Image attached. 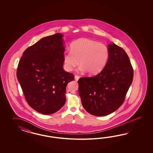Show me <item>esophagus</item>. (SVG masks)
<instances>
[{"mask_svg": "<svg viewBox=\"0 0 153 153\" xmlns=\"http://www.w3.org/2000/svg\"><path fill=\"white\" fill-rule=\"evenodd\" d=\"M79 79V76H78V75H76V76H74V79H75L76 81H78Z\"/></svg>", "mask_w": 153, "mask_h": 153, "instance_id": "1", "label": "esophagus"}]
</instances>
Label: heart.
<instances>
[{
    "label": "heart",
    "mask_w": 153,
    "mask_h": 153,
    "mask_svg": "<svg viewBox=\"0 0 153 153\" xmlns=\"http://www.w3.org/2000/svg\"><path fill=\"white\" fill-rule=\"evenodd\" d=\"M109 57V48L106 44L88 38H80L71 43L70 51L63 53V61L67 71H72L79 62L80 71H87L88 74L94 75L105 67Z\"/></svg>",
    "instance_id": "b5f03b06"
}]
</instances>
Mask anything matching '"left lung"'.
<instances>
[{
	"mask_svg": "<svg viewBox=\"0 0 153 153\" xmlns=\"http://www.w3.org/2000/svg\"><path fill=\"white\" fill-rule=\"evenodd\" d=\"M108 47L110 57L105 67L94 77L78 80L82 104L94 116H107L118 109L134 77L132 66L124 49L115 44Z\"/></svg>",
	"mask_w": 153,
	"mask_h": 153,
	"instance_id": "1",
	"label": "left lung"
}]
</instances>
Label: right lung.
I'll list each match as a JSON object with an SVG mask.
<instances>
[{
    "label": "right lung",
    "mask_w": 153,
    "mask_h": 153,
    "mask_svg": "<svg viewBox=\"0 0 153 153\" xmlns=\"http://www.w3.org/2000/svg\"><path fill=\"white\" fill-rule=\"evenodd\" d=\"M63 35L44 37L23 52L17 77L28 104L43 114H51L65 105L67 85L74 76L63 68Z\"/></svg>",
    "instance_id": "add662e5"
}]
</instances>
